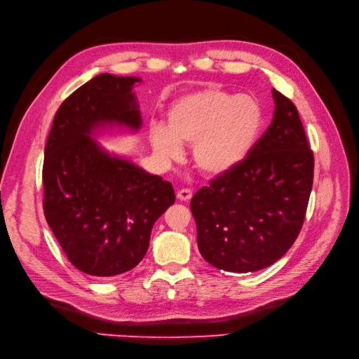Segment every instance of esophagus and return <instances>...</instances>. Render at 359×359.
<instances>
[{"label": "esophagus", "instance_id": "obj_1", "mask_svg": "<svg viewBox=\"0 0 359 359\" xmlns=\"http://www.w3.org/2000/svg\"><path fill=\"white\" fill-rule=\"evenodd\" d=\"M193 197V191L190 189H182L177 193V198L180 201H190Z\"/></svg>", "mask_w": 359, "mask_h": 359}]
</instances>
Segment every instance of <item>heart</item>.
I'll return each mask as SVG.
<instances>
[{"label": "heart", "mask_w": 359, "mask_h": 359, "mask_svg": "<svg viewBox=\"0 0 359 359\" xmlns=\"http://www.w3.org/2000/svg\"><path fill=\"white\" fill-rule=\"evenodd\" d=\"M168 128L153 126L150 142L165 159L180 158L181 144H193V162L203 175L231 174L259 142L266 115L262 102L219 88H204L172 102Z\"/></svg>", "instance_id": "b5f03b06"}]
</instances>
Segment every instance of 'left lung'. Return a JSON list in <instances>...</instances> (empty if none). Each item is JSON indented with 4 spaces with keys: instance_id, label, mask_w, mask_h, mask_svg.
Instances as JSON below:
<instances>
[{
    "instance_id": "left-lung-1",
    "label": "left lung",
    "mask_w": 359,
    "mask_h": 359,
    "mask_svg": "<svg viewBox=\"0 0 359 359\" xmlns=\"http://www.w3.org/2000/svg\"><path fill=\"white\" fill-rule=\"evenodd\" d=\"M275 112L250 156L191 198L197 245L216 269L269 267L292 247L313 189L314 155L297 107L276 89Z\"/></svg>"
}]
</instances>
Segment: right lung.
<instances>
[{
	"label": "right lung",
	"mask_w": 359,
	"mask_h": 359,
	"mask_svg": "<svg viewBox=\"0 0 359 359\" xmlns=\"http://www.w3.org/2000/svg\"><path fill=\"white\" fill-rule=\"evenodd\" d=\"M139 77L99 74L58 108L45 146L43 212L67 259L96 278L121 275L147 252L155 222L175 203L172 185L92 137L105 127L137 131Z\"/></svg>",
	"instance_id": "1"
}]
</instances>
